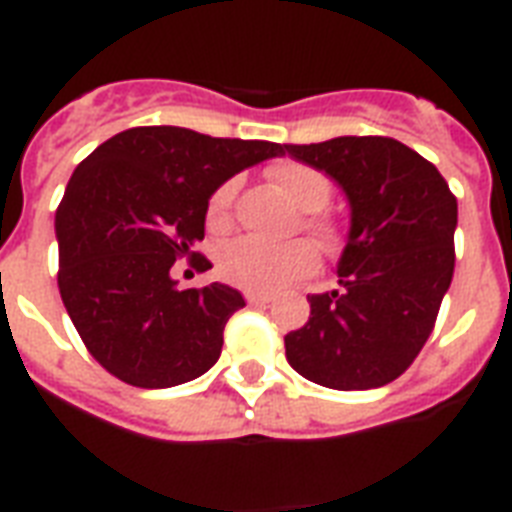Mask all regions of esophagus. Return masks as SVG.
Returning a JSON list of instances; mask_svg holds the SVG:
<instances>
[{
    "instance_id": "1",
    "label": "esophagus",
    "mask_w": 512,
    "mask_h": 512,
    "mask_svg": "<svg viewBox=\"0 0 512 512\" xmlns=\"http://www.w3.org/2000/svg\"><path fill=\"white\" fill-rule=\"evenodd\" d=\"M244 297H247L249 305H268L273 300L271 295H265V292H252V289H247V292H244Z\"/></svg>"
}]
</instances>
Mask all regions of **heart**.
I'll list each match as a JSON object with an SVG mask.
<instances>
[{"mask_svg":"<svg viewBox=\"0 0 512 512\" xmlns=\"http://www.w3.org/2000/svg\"><path fill=\"white\" fill-rule=\"evenodd\" d=\"M271 183L287 196L297 209L311 212L305 225L327 249L340 247L342 228L335 217L321 209L332 199V180L321 170L303 162H276L268 167ZM236 180L217 185L207 204L209 231L223 233L233 220V201H236ZM319 255L308 241H265L257 236L231 241L220 252V271L228 281L252 292H276L292 281L305 279L316 271Z\"/></svg>","mask_w":512,"mask_h":512,"instance_id":"heart-1","label":"heart"}]
</instances>
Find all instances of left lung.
<instances>
[{
	"label": "left lung",
	"mask_w": 512,
	"mask_h": 512,
	"mask_svg": "<svg viewBox=\"0 0 512 512\" xmlns=\"http://www.w3.org/2000/svg\"><path fill=\"white\" fill-rule=\"evenodd\" d=\"M284 151L327 172L350 204L340 289L308 295L311 319L284 337L289 366L332 390L382 388L436 327L454 273L457 199L428 159L393 138L345 135Z\"/></svg>",
	"instance_id": "obj_1"
}]
</instances>
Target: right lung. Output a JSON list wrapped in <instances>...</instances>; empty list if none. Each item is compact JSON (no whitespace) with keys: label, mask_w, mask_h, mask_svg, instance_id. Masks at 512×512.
Returning <instances> with one entry per match:
<instances>
[{"label":"right lung","mask_w":512,"mask_h":512,"mask_svg":"<svg viewBox=\"0 0 512 512\" xmlns=\"http://www.w3.org/2000/svg\"><path fill=\"white\" fill-rule=\"evenodd\" d=\"M284 154L268 140L132 127L74 170L55 212L58 289L106 372L135 388H172L215 366L244 297L228 284L177 289L172 265L204 239L209 196L236 172Z\"/></svg>","instance_id":"right-lung-1"}]
</instances>
